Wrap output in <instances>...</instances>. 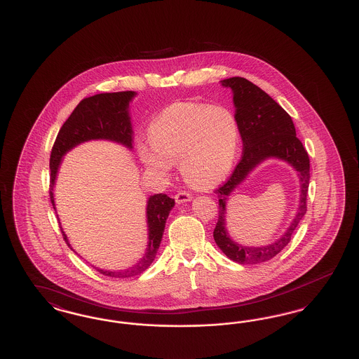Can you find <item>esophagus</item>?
<instances>
[{
	"label": "esophagus",
	"instance_id": "1",
	"mask_svg": "<svg viewBox=\"0 0 359 359\" xmlns=\"http://www.w3.org/2000/svg\"><path fill=\"white\" fill-rule=\"evenodd\" d=\"M192 199V195L187 192V191H179L176 195H175V201L177 202V203H186V202H189Z\"/></svg>",
	"mask_w": 359,
	"mask_h": 359
}]
</instances>
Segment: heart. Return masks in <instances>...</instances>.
<instances>
[{
    "label": "heart",
    "mask_w": 359,
    "mask_h": 359,
    "mask_svg": "<svg viewBox=\"0 0 359 359\" xmlns=\"http://www.w3.org/2000/svg\"><path fill=\"white\" fill-rule=\"evenodd\" d=\"M148 138L140 145L141 161L152 171L167 173L171 164L194 187L208 188L227 176L238 151L239 129L227 107L208 103H175L154 118Z\"/></svg>",
    "instance_id": "b5f03b06"
}]
</instances>
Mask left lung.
<instances>
[{
	"label": "left lung",
	"instance_id": "left-lung-1",
	"mask_svg": "<svg viewBox=\"0 0 359 359\" xmlns=\"http://www.w3.org/2000/svg\"><path fill=\"white\" fill-rule=\"evenodd\" d=\"M221 82L233 91L243 152L227 182L215 189L219 198V215L214 229V239L230 259L238 264H259L272 259L290 243L297 224L307 212L309 157L302 141L296 137V129L290 114L264 90L241 76H233ZM269 156H277L290 162L299 172L302 187L299 210L281 239L258 248L242 247L230 239L225 230L226 196L259 162Z\"/></svg>",
	"mask_w": 359,
	"mask_h": 359
}]
</instances>
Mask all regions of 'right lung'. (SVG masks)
I'll return each instance as SVG.
<instances>
[{
  "mask_svg": "<svg viewBox=\"0 0 359 359\" xmlns=\"http://www.w3.org/2000/svg\"><path fill=\"white\" fill-rule=\"evenodd\" d=\"M136 95L135 91H120V93H102L93 97L82 100L74 109L69 120L60 128L55 144L52 147L50 157V198L55 208L53 201V184L56 173L59 170L62 157L79 145L81 142L90 140H110L120 142L126 148H133V130L129 117V102ZM175 205V199L167 196L165 194H156L148 199L147 205V222H148V234L149 242L144 257L125 271H103L95 268L100 273L109 277H132L147 271L154 262L156 253L158 250L160 242L163 238L164 227L167 218L170 215L172 207ZM56 210V208H55ZM63 238L69 245L67 236L62 230ZM72 249V248H71Z\"/></svg>",
  "mask_w": 359,
  "mask_h": 359,
  "instance_id": "1",
  "label": "right lung"
}]
</instances>
